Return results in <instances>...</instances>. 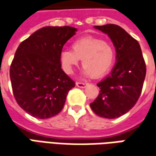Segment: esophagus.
<instances>
[{
  "mask_svg": "<svg viewBox=\"0 0 156 156\" xmlns=\"http://www.w3.org/2000/svg\"><path fill=\"white\" fill-rule=\"evenodd\" d=\"M87 84H85V83H81V82H77L76 83V85L79 87V88H85V86H86Z\"/></svg>",
  "mask_w": 156,
  "mask_h": 156,
  "instance_id": "esophagus-1",
  "label": "esophagus"
}]
</instances>
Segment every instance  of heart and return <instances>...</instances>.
<instances>
[{
    "mask_svg": "<svg viewBox=\"0 0 156 156\" xmlns=\"http://www.w3.org/2000/svg\"><path fill=\"white\" fill-rule=\"evenodd\" d=\"M72 51L60 53V63L66 74H71L73 68L82 59L83 74L93 78L104 76L112 68L115 60V50L111 43L93 37L77 39L72 44Z\"/></svg>",
    "mask_w": 156,
    "mask_h": 156,
    "instance_id": "1",
    "label": "heart"
}]
</instances>
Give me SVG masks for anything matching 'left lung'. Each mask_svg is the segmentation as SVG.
Segmentation results:
<instances>
[{
  "mask_svg": "<svg viewBox=\"0 0 156 156\" xmlns=\"http://www.w3.org/2000/svg\"><path fill=\"white\" fill-rule=\"evenodd\" d=\"M106 34L115 47L116 64L111 73L97 84L100 91L90 104L99 117L116 119L136 104L146 77V65L138 41L115 24L94 26Z\"/></svg>",
  "mask_w": 156,
  "mask_h": 156,
  "instance_id": "obj_1",
  "label": "left lung"
}]
</instances>
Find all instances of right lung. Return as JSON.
I'll return each mask as SVG.
<instances>
[{
	"label": "right lung",
	"instance_id": "add662e5",
	"mask_svg": "<svg viewBox=\"0 0 156 156\" xmlns=\"http://www.w3.org/2000/svg\"><path fill=\"white\" fill-rule=\"evenodd\" d=\"M77 29L44 27L17 48L10 66L16 100L25 112L37 119H49L62 111L74 81L61 69L60 53Z\"/></svg>",
	"mask_w": 156,
	"mask_h": 156
}]
</instances>
